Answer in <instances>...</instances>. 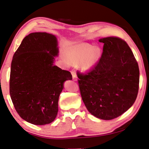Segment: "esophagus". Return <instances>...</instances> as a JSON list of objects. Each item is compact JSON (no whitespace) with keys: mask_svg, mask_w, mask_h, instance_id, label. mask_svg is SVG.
Masks as SVG:
<instances>
[{"mask_svg":"<svg viewBox=\"0 0 149 149\" xmlns=\"http://www.w3.org/2000/svg\"><path fill=\"white\" fill-rule=\"evenodd\" d=\"M71 74H72V77L73 80L77 81V75L76 74V72L74 71H71Z\"/></svg>","mask_w":149,"mask_h":149,"instance_id":"obj_1","label":"esophagus"}]
</instances>
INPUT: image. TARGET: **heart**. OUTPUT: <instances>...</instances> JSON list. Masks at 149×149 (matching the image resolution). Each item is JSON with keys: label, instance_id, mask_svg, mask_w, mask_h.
<instances>
[{"label": "heart", "instance_id": "b5f03b06", "mask_svg": "<svg viewBox=\"0 0 149 149\" xmlns=\"http://www.w3.org/2000/svg\"><path fill=\"white\" fill-rule=\"evenodd\" d=\"M68 59L72 63L79 65L83 72H88L95 66L101 52L98 47H93L88 43H80L70 47L67 51Z\"/></svg>", "mask_w": 149, "mask_h": 149}]
</instances>
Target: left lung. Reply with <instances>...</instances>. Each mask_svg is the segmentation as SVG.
Segmentation results:
<instances>
[{"mask_svg": "<svg viewBox=\"0 0 149 149\" xmlns=\"http://www.w3.org/2000/svg\"><path fill=\"white\" fill-rule=\"evenodd\" d=\"M104 43L99 61L87 74L77 72L81 96L94 116L111 120L128 111L135 102L139 88L140 72L131 49L118 37Z\"/></svg>", "mask_w": 149, "mask_h": 149, "instance_id": "left-lung-1", "label": "left lung"}]
</instances>
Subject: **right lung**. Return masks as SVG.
Masks as SVG:
<instances>
[{
    "label": "right lung",
    "instance_id": "right-lung-1",
    "mask_svg": "<svg viewBox=\"0 0 149 149\" xmlns=\"http://www.w3.org/2000/svg\"><path fill=\"white\" fill-rule=\"evenodd\" d=\"M57 45L55 35L31 33L13 56L10 98L20 117L33 125H44L54 121L64 83L72 79L70 71L54 64L59 53Z\"/></svg>",
    "mask_w": 149,
    "mask_h": 149
}]
</instances>
